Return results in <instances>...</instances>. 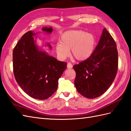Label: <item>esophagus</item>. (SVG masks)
I'll return each instance as SVG.
<instances>
[{
  "mask_svg": "<svg viewBox=\"0 0 131 131\" xmlns=\"http://www.w3.org/2000/svg\"><path fill=\"white\" fill-rule=\"evenodd\" d=\"M67 68L69 69H71L72 68V65L71 63H68V65H67Z\"/></svg>",
  "mask_w": 131,
  "mask_h": 131,
  "instance_id": "esophagus-1",
  "label": "esophagus"
}]
</instances>
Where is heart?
<instances>
[{"label": "heart", "instance_id": "obj_1", "mask_svg": "<svg viewBox=\"0 0 131 131\" xmlns=\"http://www.w3.org/2000/svg\"><path fill=\"white\" fill-rule=\"evenodd\" d=\"M96 39L93 34L83 30L66 31L61 36V42L56 44L55 49L59 58L65 59L71 55L78 61H84L91 55L95 48Z\"/></svg>", "mask_w": 131, "mask_h": 131}]
</instances>
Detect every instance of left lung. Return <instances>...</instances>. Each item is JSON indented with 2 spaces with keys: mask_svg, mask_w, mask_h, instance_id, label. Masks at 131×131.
Returning <instances> with one entry per match:
<instances>
[{
  "mask_svg": "<svg viewBox=\"0 0 131 131\" xmlns=\"http://www.w3.org/2000/svg\"><path fill=\"white\" fill-rule=\"evenodd\" d=\"M117 45L104 28L98 45L88 59L75 65V85L79 93L88 99L102 95L112 85L118 70Z\"/></svg>",
  "mask_w": 131,
  "mask_h": 131,
  "instance_id": "left-lung-1",
  "label": "left lung"
}]
</instances>
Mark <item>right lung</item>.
<instances>
[{"label": "right lung", "instance_id": "obj_1", "mask_svg": "<svg viewBox=\"0 0 131 131\" xmlns=\"http://www.w3.org/2000/svg\"><path fill=\"white\" fill-rule=\"evenodd\" d=\"M41 30L51 34L53 29L43 27ZM26 32L16 43L13 52V71L23 91L34 99L45 100L56 92L67 63L58 61L39 47L33 37L39 32ZM45 46L52 49L49 43Z\"/></svg>", "mask_w": 131, "mask_h": 131}]
</instances>
